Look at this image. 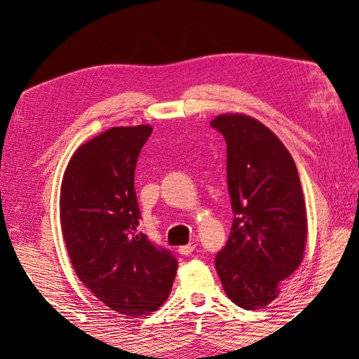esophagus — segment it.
<instances>
[{"instance_id": "34e87169", "label": "esophagus", "mask_w": 359, "mask_h": 359, "mask_svg": "<svg viewBox=\"0 0 359 359\" xmlns=\"http://www.w3.org/2000/svg\"><path fill=\"white\" fill-rule=\"evenodd\" d=\"M194 248H196V242H189L188 245H184V247L179 248V253L182 256H189L194 251Z\"/></svg>"}]
</instances>
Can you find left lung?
<instances>
[{"mask_svg": "<svg viewBox=\"0 0 359 359\" xmlns=\"http://www.w3.org/2000/svg\"><path fill=\"white\" fill-rule=\"evenodd\" d=\"M211 126L226 142V184L234 220L216 270L226 296L242 309H262L280 280L302 262L307 212L288 149L261 121L222 114Z\"/></svg>", "mask_w": 359, "mask_h": 359, "instance_id": "1", "label": "left lung"}]
</instances>
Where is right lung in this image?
Returning a JSON list of instances; mask_svg holds the SVG:
<instances>
[{
  "instance_id": "add662e5",
  "label": "right lung",
  "mask_w": 359,
  "mask_h": 359,
  "mask_svg": "<svg viewBox=\"0 0 359 359\" xmlns=\"http://www.w3.org/2000/svg\"><path fill=\"white\" fill-rule=\"evenodd\" d=\"M148 125L111 128L83 143L67 165L60 219L80 280L120 315L140 318L168 299L177 271L170 250L139 231L134 172Z\"/></svg>"
}]
</instances>
